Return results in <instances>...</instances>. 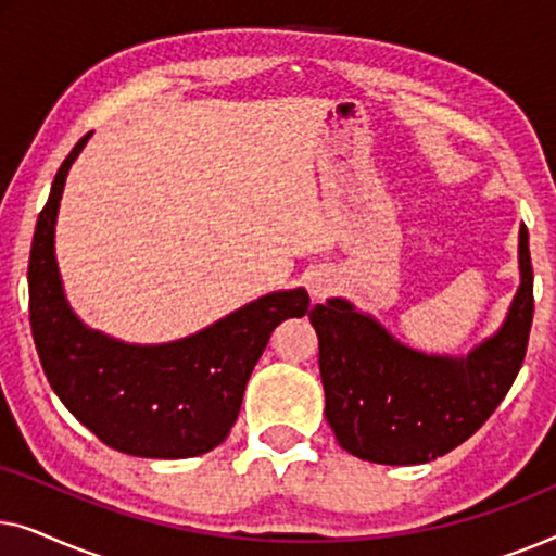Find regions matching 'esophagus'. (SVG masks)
<instances>
[{"label":"esophagus","mask_w":556,"mask_h":556,"mask_svg":"<svg viewBox=\"0 0 556 556\" xmlns=\"http://www.w3.org/2000/svg\"><path fill=\"white\" fill-rule=\"evenodd\" d=\"M331 291V280L329 278H316V280H311V295H314V299L318 301V299H326V293Z\"/></svg>","instance_id":"34e87169"}]
</instances>
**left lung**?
<instances>
[{
	"label": "left lung",
	"mask_w": 556,
	"mask_h": 556,
	"mask_svg": "<svg viewBox=\"0 0 556 556\" xmlns=\"http://www.w3.org/2000/svg\"><path fill=\"white\" fill-rule=\"evenodd\" d=\"M519 263L521 286L506 324L466 359L413 352L341 299L308 311L318 333L324 413L346 453L384 466H417L451 453L489 420L529 346L534 268L527 225Z\"/></svg>",
	"instance_id": "1"
}]
</instances>
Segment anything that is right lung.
<instances>
[{
    "mask_svg": "<svg viewBox=\"0 0 556 556\" xmlns=\"http://www.w3.org/2000/svg\"><path fill=\"white\" fill-rule=\"evenodd\" d=\"M86 141L83 136L58 169L29 250V326L45 377L113 451L166 460L202 455L230 435L273 329L306 316L308 293L263 295L197 337L164 346H128L86 329L67 308L52 250L67 169Z\"/></svg>",
    "mask_w": 556,
    "mask_h": 556,
    "instance_id": "obj_1",
    "label": "right lung"
}]
</instances>
